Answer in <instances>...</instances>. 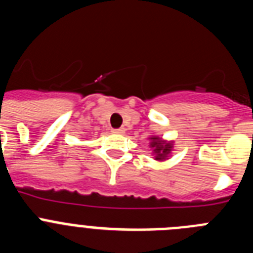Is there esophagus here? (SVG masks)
Masks as SVG:
<instances>
[{
    "label": "esophagus",
    "instance_id": "esophagus-1",
    "mask_svg": "<svg viewBox=\"0 0 253 253\" xmlns=\"http://www.w3.org/2000/svg\"><path fill=\"white\" fill-rule=\"evenodd\" d=\"M113 133H115V134H124L125 133V129L124 128L113 129Z\"/></svg>",
    "mask_w": 253,
    "mask_h": 253
}]
</instances>
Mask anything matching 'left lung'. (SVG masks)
Instances as JSON below:
<instances>
[{
  "label": "left lung",
  "mask_w": 253,
  "mask_h": 253,
  "mask_svg": "<svg viewBox=\"0 0 253 253\" xmlns=\"http://www.w3.org/2000/svg\"><path fill=\"white\" fill-rule=\"evenodd\" d=\"M149 140V148H152V154L154 156V160L158 162L169 160L173 151V140H166L158 135H151L148 138Z\"/></svg>",
  "instance_id": "8db88e82"
}]
</instances>
